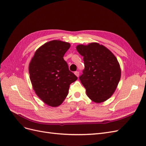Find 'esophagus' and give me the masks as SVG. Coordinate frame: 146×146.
Returning <instances> with one entry per match:
<instances>
[{
	"mask_svg": "<svg viewBox=\"0 0 146 146\" xmlns=\"http://www.w3.org/2000/svg\"><path fill=\"white\" fill-rule=\"evenodd\" d=\"M74 74H75V75H76V76L77 77H78V76H79V72H78V71L75 72Z\"/></svg>",
	"mask_w": 146,
	"mask_h": 146,
	"instance_id": "esophagus-1",
	"label": "esophagus"
}]
</instances>
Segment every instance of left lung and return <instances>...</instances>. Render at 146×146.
Here are the masks:
<instances>
[{
  "label": "left lung",
  "instance_id": "1",
  "mask_svg": "<svg viewBox=\"0 0 146 146\" xmlns=\"http://www.w3.org/2000/svg\"><path fill=\"white\" fill-rule=\"evenodd\" d=\"M76 49L83 56L85 69L79 77L88 98L101 103L111 97L121 79V70L116 57L98 42L79 44Z\"/></svg>",
  "mask_w": 146,
  "mask_h": 146
}]
</instances>
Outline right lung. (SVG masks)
<instances>
[{"label": "right lung", "mask_w": 146, "mask_h": 146, "mask_svg": "<svg viewBox=\"0 0 146 146\" xmlns=\"http://www.w3.org/2000/svg\"><path fill=\"white\" fill-rule=\"evenodd\" d=\"M70 47L69 42L60 40L47 42L36 50L29 64L30 79L35 93L52 107L63 103L69 85L77 80L63 59Z\"/></svg>", "instance_id": "add662e5"}]
</instances>
